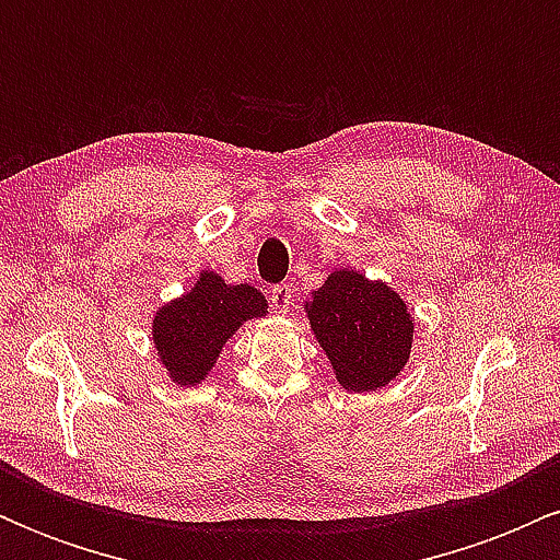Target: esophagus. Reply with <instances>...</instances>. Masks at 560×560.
<instances>
[{
	"instance_id": "esophagus-1",
	"label": "esophagus",
	"mask_w": 560,
	"mask_h": 560,
	"mask_svg": "<svg viewBox=\"0 0 560 560\" xmlns=\"http://www.w3.org/2000/svg\"><path fill=\"white\" fill-rule=\"evenodd\" d=\"M268 300H271V307L276 313H289V307H292V287L289 284H276L271 287V294H268Z\"/></svg>"
}]
</instances>
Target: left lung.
Returning <instances> with one entry per match:
<instances>
[{"instance_id":"left-lung-1","label":"left lung","mask_w":560,"mask_h":560,"mask_svg":"<svg viewBox=\"0 0 560 560\" xmlns=\"http://www.w3.org/2000/svg\"><path fill=\"white\" fill-rule=\"evenodd\" d=\"M320 347L350 392H371L402 371L413 342V320L400 294L355 271H334L307 302Z\"/></svg>"}]
</instances>
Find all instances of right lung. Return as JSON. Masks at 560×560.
Segmentation results:
<instances>
[{
  "instance_id": "obj_1",
  "label": "right lung",
  "mask_w": 560,
  "mask_h": 560,
  "mask_svg": "<svg viewBox=\"0 0 560 560\" xmlns=\"http://www.w3.org/2000/svg\"><path fill=\"white\" fill-rule=\"evenodd\" d=\"M266 311L268 302L255 287L223 284L221 276L205 271L191 292L158 313L152 339L173 382L186 387L202 382L221 347L244 320Z\"/></svg>"
}]
</instances>
